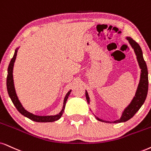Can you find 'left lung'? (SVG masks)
I'll return each mask as SVG.
<instances>
[{"label":"left lung","instance_id":"left-lung-1","mask_svg":"<svg viewBox=\"0 0 151 151\" xmlns=\"http://www.w3.org/2000/svg\"><path fill=\"white\" fill-rule=\"evenodd\" d=\"M126 39L128 40L129 45H131L132 49H134L139 68L141 69L140 80H139L138 87H137V91L135 93V95L134 98H133L132 100L129 103V105L124 109L121 118L113 122H110L104 121V120L100 119V118L97 117L96 116H95L98 121L104 122V123H123V122L128 121L131 118H132L134 114L138 111L139 109L142 107L143 104H144L145 100H146L148 89V69H147V65L144 59V57H143L142 50L139 44L137 42H135L132 38H131L130 37H127ZM86 98L88 104H90V98L87 91H86Z\"/></svg>","mask_w":151,"mask_h":151}]
</instances>
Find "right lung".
<instances>
[{
  "label": "right lung",
  "mask_w": 151,
  "mask_h": 151,
  "mask_svg": "<svg viewBox=\"0 0 151 151\" xmlns=\"http://www.w3.org/2000/svg\"><path fill=\"white\" fill-rule=\"evenodd\" d=\"M19 47L16 49V50L14 51V54L13 56V58L11 60L10 63H9L8 69H7V92H8V95L10 98L11 100L15 107L17 108V109L19 111L20 114H22L23 116H26L29 119L32 120V121H35V122H39V123H47V122H53L58 121V119H60V117H61L63 114L64 109L65 107V104L67 102V100H68V96H69L70 94V92H71L72 90H70L65 95L63 101V105L62 109L60 112L56 115L53 116H37L35 115V114L30 113L29 111H28L27 110H26L24 109V106H22V103L20 102L19 100L18 97H17V95L16 93V91H15L14 88V79H13V68H14V63L15 62V60H16L17 55V51H18V49Z\"/></svg>",
  "instance_id": "obj_1"
}]
</instances>
